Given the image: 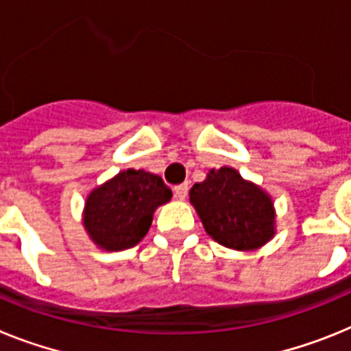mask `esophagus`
I'll use <instances>...</instances> for the list:
<instances>
[{"label": "esophagus", "instance_id": "esophagus-1", "mask_svg": "<svg viewBox=\"0 0 351 351\" xmlns=\"http://www.w3.org/2000/svg\"><path fill=\"white\" fill-rule=\"evenodd\" d=\"M173 193H175L176 199H185L189 194V185L187 184H180L173 189Z\"/></svg>", "mask_w": 351, "mask_h": 351}]
</instances>
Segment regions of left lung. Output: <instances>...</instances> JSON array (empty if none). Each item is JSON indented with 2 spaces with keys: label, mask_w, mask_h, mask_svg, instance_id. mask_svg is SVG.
<instances>
[{
  "label": "left lung",
  "mask_w": 351,
  "mask_h": 351,
  "mask_svg": "<svg viewBox=\"0 0 351 351\" xmlns=\"http://www.w3.org/2000/svg\"><path fill=\"white\" fill-rule=\"evenodd\" d=\"M206 233L224 247L258 249L274 234L272 201L231 167L210 171L205 182L191 189Z\"/></svg>",
  "instance_id": "left-lung-1"
}]
</instances>
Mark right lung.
<instances>
[{
    "label": "right lung",
    "instance_id": "right-lung-1",
    "mask_svg": "<svg viewBox=\"0 0 351 351\" xmlns=\"http://www.w3.org/2000/svg\"><path fill=\"white\" fill-rule=\"evenodd\" d=\"M171 196L158 175L127 169L90 194L84 228L106 251L134 247L150 230L155 208Z\"/></svg>",
    "mask_w": 351,
    "mask_h": 351
}]
</instances>
